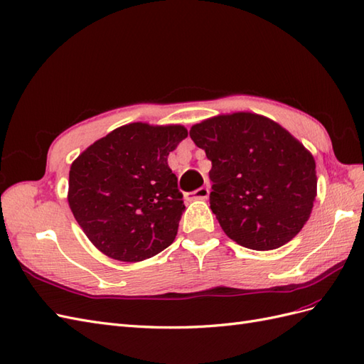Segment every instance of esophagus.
<instances>
[{
	"label": "esophagus",
	"mask_w": 364,
	"mask_h": 364,
	"mask_svg": "<svg viewBox=\"0 0 364 364\" xmlns=\"http://www.w3.org/2000/svg\"><path fill=\"white\" fill-rule=\"evenodd\" d=\"M208 194H210L208 186H200V188H198V190H194L193 193L186 194L185 198L188 199V200H191V199H206V198H208Z\"/></svg>",
	"instance_id": "obj_1"
}]
</instances>
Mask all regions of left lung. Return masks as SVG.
Wrapping results in <instances>:
<instances>
[{"mask_svg":"<svg viewBox=\"0 0 364 364\" xmlns=\"http://www.w3.org/2000/svg\"><path fill=\"white\" fill-rule=\"evenodd\" d=\"M191 139L211 161V210L230 239L268 251L292 240L317 194L316 161L279 124L252 113L196 124Z\"/></svg>","mask_w":364,"mask_h":364,"instance_id":"8db88e82","label":"left lung"}]
</instances>
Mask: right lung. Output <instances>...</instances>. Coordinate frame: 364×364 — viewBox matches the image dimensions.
Instances as JSON below:
<instances>
[{"label":"right lung","mask_w":364,"mask_h":364,"mask_svg":"<svg viewBox=\"0 0 364 364\" xmlns=\"http://www.w3.org/2000/svg\"><path fill=\"white\" fill-rule=\"evenodd\" d=\"M188 136L182 125L119 127L80 154L68 174V205L95 247L121 262L168 248L185 211L166 162Z\"/></svg>","instance_id":"add662e5"}]
</instances>
